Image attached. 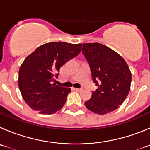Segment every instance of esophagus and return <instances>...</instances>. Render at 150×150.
Masks as SVG:
<instances>
[{
    "instance_id": "34e87169",
    "label": "esophagus",
    "mask_w": 150,
    "mask_h": 150,
    "mask_svg": "<svg viewBox=\"0 0 150 150\" xmlns=\"http://www.w3.org/2000/svg\"><path fill=\"white\" fill-rule=\"evenodd\" d=\"M74 90L77 91V92H81V91H82V89H78V88H74Z\"/></svg>"
}]
</instances>
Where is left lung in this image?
I'll return each instance as SVG.
<instances>
[{"label":"left lung","instance_id":"8db88e82","mask_svg":"<svg viewBox=\"0 0 150 150\" xmlns=\"http://www.w3.org/2000/svg\"><path fill=\"white\" fill-rule=\"evenodd\" d=\"M82 52L90 67L98 89L85 106L96 114L113 112L125 100L130 90L132 75L120 54L99 43H83Z\"/></svg>","mask_w":150,"mask_h":150}]
</instances>
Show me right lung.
<instances>
[{
  "instance_id": "right-lung-1",
  "label": "right lung",
  "mask_w": 150,
  "mask_h": 150,
  "mask_svg": "<svg viewBox=\"0 0 150 150\" xmlns=\"http://www.w3.org/2000/svg\"><path fill=\"white\" fill-rule=\"evenodd\" d=\"M82 44L50 42L28 55L19 69L18 86L23 100L35 111L51 115L62 109L70 88L53 83L65 63L79 54Z\"/></svg>"
}]
</instances>
